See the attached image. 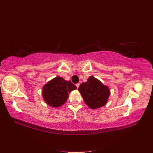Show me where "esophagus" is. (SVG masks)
<instances>
[{
  "mask_svg": "<svg viewBox=\"0 0 153 153\" xmlns=\"http://www.w3.org/2000/svg\"><path fill=\"white\" fill-rule=\"evenodd\" d=\"M76 86L77 88L79 87V86H80V84H79V83H78V84H76Z\"/></svg>",
  "mask_w": 153,
  "mask_h": 153,
  "instance_id": "esophagus-1",
  "label": "esophagus"
}]
</instances>
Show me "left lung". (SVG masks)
<instances>
[{
  "instance_id": "obj_1",
  "label": "left lung",
  "mask_w": 153,
  "mask_h": 153,
  "mask_svg": "<svg viewBox=\"0 0 153 153\" xmlns=\"http://www.w3.org/2000/svg\"><path fill=\"white\" fill-rule=\"evenodd\" d=\"M83 99L91 108L96 109L104 106L110 96V90L94 76H90L86 82L78 87Z\"/></svg>"
}]
</instances>
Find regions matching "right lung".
Here are the masks:
<instances>
[{"mask_svg":"<svg viewBox=\"0 0 153 153\" xmlns=\"http://www.w3.org/2000/svg\"><path fill=\"white\" fill-rule=\"evenodd\" d=\"M76 89L71 81H66L57 76L48 82L43 89L44 100L50 106L58 107L62 105L68 98V93Z\"/></svg>","mask_w":153,"mask_h":153,"instance_id":"right-lung-1","label":"right lung"}]
</instances>
